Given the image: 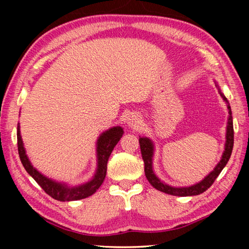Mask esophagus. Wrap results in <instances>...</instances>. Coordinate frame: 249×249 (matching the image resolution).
<instances>
[{
	"instance_id": "obj_1",
	"label": "esophagus",
	"mask_w": 249,
	"mask_h": 249,
	"mask_svg": "<svg viewBox=\"0 0 249 249\" xmlns=\"http://www.w3.org/2000/svg\"><path fill=\"white\" fill-rule=\"evenodd\" d=\"M126 122H127V124L130 126V127H136V126L140 124V116L135 114V113H132V114L128 115Z\"/></svg>"
}]
</instances>
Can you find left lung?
I'll return each mask as SVG.
<instances>
[{"label":"left lung","instance_id":"8db88e82","mask_svg":"<svg viewBox=\"0 0 249 249\" xmlns=\"http://www.w3.org/2000/svg\"><path fill=\"white\" fill-rule=\"evenodd\" d=\"M215 86L218 90V93L222 96V99L225 101L227 109H229V117H227V125H226V135H225V146L224 151H223L221 160L218 161L215 168L210 172V174L204 177V179H202L200 182L196 184L189 185V187H172L163 182L160 180L157 176H156L154 168H153V159H154V153H155V145L154 142L148 137L140 136V145H141V151H142V157L145 163V175L147 180L149 181V183L153 185L157 190L165 192L167 195L171 196H197L203 193L204 191L213 184L214 181L221 174L223 168L226 166V163L229 162L230 157L231 155V150H233L234 145V128H233V117H231V109L230 107V103L225 95L222 93V91L218 87L217 82L215 81Z\"/></svg>","mask_w":249,"mask_h":249}]
</instances>
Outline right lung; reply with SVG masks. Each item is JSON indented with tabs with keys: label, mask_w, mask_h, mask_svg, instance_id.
Here are the masks:
<instances>
[{
	"label": "right lung",
	"mask_w": 249,
	"mask_h": 249,
	"mask_svg": "<svg viewBox=\"0 0 249 249\" xmlns=\"http://www.w3.org/2000/svg\"><path fill=\"white\" fill-rule=\"evenodd\" d=\"M123 127L114 126V127L108 128L100 135L98 141H96V170L94 176L88 182L79 185H72V187L65 182H58L56 180L48 178L32 165L31 160L28 159L26 155V150L24 148V142L22 136H20L19 123L18 125V155L25 170L28 172L29 176L33 177L34 180L43 188V190L48 196L54 200L62 202L77 201L92 196L103 183L105 176H107L109 156H111L114 147L123 136Z\"/></svg>",
	"instance_id": "right-lung-1"
}]
</instances>
